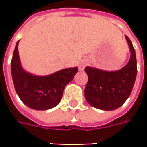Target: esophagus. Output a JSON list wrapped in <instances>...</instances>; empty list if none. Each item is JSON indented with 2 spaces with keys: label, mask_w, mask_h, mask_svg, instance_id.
Wrapping results in <instances>:
<instances>
[{
  "label": "esophagus",
  "mask_w": 147,
  "mask_h": 147,
  "mask_svg": "<svg viewBox=\"0 0 147 147\" xmlns=\"http://www.w3.org/2000/svg\"><path fill=\"white\" fill-rule=\"evenodd\" d=\"M87 65V62L85 60H81L79 63H78V70L79 71H83L85 67Z\"/></svg>",
  "instance_id": "34e87169"
}]
</instances>
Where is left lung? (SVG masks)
Listing matches in <instances>:
<instances>
[{"instance_id":"left-lung-1","label":"left lung","mask_w":147,"mask_h":147,"mask_svg":"<svg viewBox=\"0 0 147 147\" xmlns=\"http://www.w3.org/2000/svg\"><path fill=\"white\" fill-rule=\"evenodd\" d=\"M131 56L127 65L121 69L105 71L86 67L88 81L84 95L89 104L103 110H114L120 107L132 92L137 76V59L133 43L125 36Z\"/></svg>"}]
</instances>
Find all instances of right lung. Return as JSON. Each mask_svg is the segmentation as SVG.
<instances>
[{
	"mask_svg": "<svg viewBox=\"0 0 147 147\" xmlns=\"http://www.w3.org/2000/svg\"><path fill=\"white\" fill-rule=\"evenodd\" d=\"M16 43L11 60V74L14 89L23 103L36 110L51 109L59 104L65 86L70 82L78 68H69L47 76L33 75L21 66Z\"/></svg>",
	"mask_w": 147,
	"mask_h": 147,
	"instance_id": "right-lung-1",
	"label": "right lung"
}]
</instances>
